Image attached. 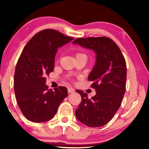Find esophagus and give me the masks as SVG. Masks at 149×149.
<instances>
[{
    "mask_svg": "<svg viewBox=\"0 0 149 149\" xmlns=\"http://www.w3.org/2000/svg\"><path fill=\"white\" fill-rule=\"evenodd\" d=\"M68 92L69 93L74 92V89H73V88H72V87H69V88L68 89Z\"/></svg>",
    "mask_w": 149,
    "mask_h": 149,
    "instance_id": "esophagus-1",
    "label": "esophagus"
}]
</instances>
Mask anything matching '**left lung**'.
Segmentation results:
<instances>
[{
	"instance_id": "obj_1",
	"label": "left lung",
	"mask_w": 149,
	"mask_h": 149,
	"mask_svg": "<svg viewBox=\"0 0 149 149\" xmlns=\"http://www.w3.org/2000/svg\"><path fill=\"white\" fill-rule=\"evenodd\" d=\"M72 43L93 50L95 54V64L87 79L93 81L91 86L96 93L89 99L87 93L77 90L82 100L75 112L76 117L89 127H101L113 119L125 94V59L119 47L109 38H79Z\"/></svg>"
}]
</instances>
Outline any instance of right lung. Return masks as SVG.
Returning <instances> with one entry per match:
<instances>
[{"label": "right lung", "instance_id": "add662e5", "mask_svg": "<svg viewBox=\"0 0 149 149\" xmlns=\"http://www.w3.org/2000/svg\"><path fill=\"white\" fill-rule=\"evenodd\" d=\"M73 39L57 30H44L36 34L22 51L14 74V91L20 110L29 121H49L68 95L65 87L48 90L45 77L54 71L58 48Z\"/></svg>", "mask_w": 149, "mask_h": 149}]
</instances>
